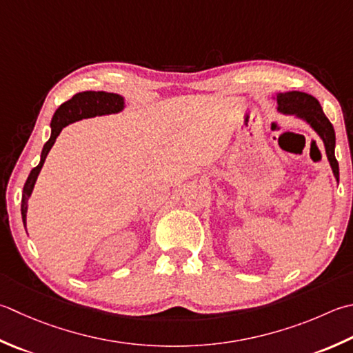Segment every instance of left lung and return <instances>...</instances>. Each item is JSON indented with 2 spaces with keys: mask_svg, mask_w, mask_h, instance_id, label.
Instances as JSON below:
<instances>
[{
  "mask_svg": "<svg viewBox=\"0 0 353 353\" xmlns=\"http://www.w3.org/2000/svg\"><path fill=\"white\" fill-rule=\"evenodd\" d=\"M277 105L280 113L295 114L300 119L306 121L315 133L321 137L330 168H332L336 181H340V168H338L335 159V130L326 114L323 113L320 102L307 93L286 92L277 94Z\"/></svg>",
  "mask_w": 353,
  "mask_h": 353,
  "instance_id": "obj_1",
  "label": "left lung"
}]
</instances>
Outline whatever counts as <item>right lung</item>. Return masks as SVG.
Returning <instances> with one entry per match:
<instances>
[{"instance_id":"obj_1","label":"right lung","mask_w":353,"mask_h":353,"mask_svg":"<svg viewBox=\"0 0 353 353\" xmlns=\"http://www.w3.org/2000/svg\"><path fill=\"white\" fill-rule=\"evenodd\" d=\"M123 107H125V102H123V98L121 94L107 93V92L76 93L72 99L61 103L59 108L54 112L52 117V122H50L52 134H50V139L46 142L43 151H41V161L37 167L30 171V174L24 183L23 199H21V216H23L24 228H26V217H27V202H29L34 182H37L39 171L43 168L48 151L52 150L54 141H57V137L61 133V130L67 127L68 123H73L81 119H87V117L119 113L122 112Z\"/></svg>"}]
</instances>
